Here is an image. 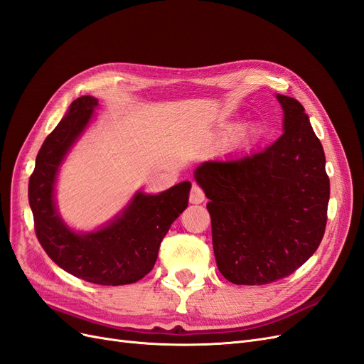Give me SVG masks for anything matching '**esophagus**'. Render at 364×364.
<instances>
[{"label": "esophagus", "instance_id": "obj_1", "mask_svg": "<svg viewBox=\"0 0 364 364\" xmlns=\"http://www.w3.org/2000/svg\"><path fill=\"white\" fill-rule=\"evenodd\" d=\"M205 200V193L200 188L199 185H193L191 186V191H190V202L197 205V203H202Z\"/></svg>", "mask_w": 364, "mask_h": 364}]
</instances>
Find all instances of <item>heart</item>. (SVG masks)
Masks as SVG:
<instances>
[{"label": "heart", "instance_id": "heart-1", "mask_svg": "<svg viewBox=\"0 0 364 364\" xmlns=\"http://www.w3.org/2000/svg\"><path fill=\"white\" fill-rule=\"evenodd\" d=\"M258 134V129L257 127H249L246 130H243V134H241V138H250V136H255Z\"/></svg>", "mask_w": 364, "mask_h": 364}]
</instances>
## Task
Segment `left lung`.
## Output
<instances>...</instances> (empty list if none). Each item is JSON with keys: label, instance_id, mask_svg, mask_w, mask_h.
Instances as JSON below:
<instances>
[{"label": "left lung", "instance_id": "8db88e82", "mask_svg": "<svg viewBox=\"0 0 364 364\" xmlns=\"http://www.w3.org/2000/svg\"><path fill=\"white\" fill-rule=\"evenodd\" d=\"M284 134L259 153L206 161L194 179L209 199L213 247L232 284L289 277L317 250L326 226L325 153L296 98L277 95Z\"/></svg>", "mask_w": 364, "mask_h": 364}]
</instances>
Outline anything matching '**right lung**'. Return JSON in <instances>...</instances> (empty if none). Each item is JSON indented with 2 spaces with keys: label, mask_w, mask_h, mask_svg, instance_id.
I'll use <instances>...</instances> for the list:
<instances>
[{
  "label": "right lung",
  "mask_w": 364,
  "mask_h": 364,
  "mask_svg": "<svg viewBox=\"0 0 364 364\" xmlns=\"http://www.w3.org/2000/svg\"><path fill=\"white\" fill-rule=\"evenodd\" d=\"M97 106V98L79 97L43 141L28 181V202L39 243L59 267L92 284L124 285L142 279L155 266L162 238L188 206L191 182L159 194L138 191L103 228L73 230L58 213L54 185L65 156L91 123Z\"/></svg>",
  "instance_id": "obj_1"
}]
</instances>
